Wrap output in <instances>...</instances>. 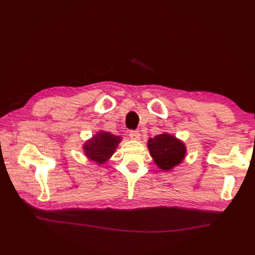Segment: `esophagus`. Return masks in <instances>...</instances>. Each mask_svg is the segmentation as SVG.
I'll use <instances>...</instances> for the list:
<instances>
[{
  "mask_svg": "<svg viewBox=\"0 0 255 255\" xmlns=\"http://www.w3.org/2000/svg\"><path fill=\"white\" fill-rule=\"evenodd\" d=\"M129 137H130L131 140L138 141V140L140 139V133H139V131H130L129 132Z\"/></svg>",
  "mask_w": 255,
  "mask_h": 255,
  "instance_id": "34e87169",
  "label": "esophagus"
}]
</instances>
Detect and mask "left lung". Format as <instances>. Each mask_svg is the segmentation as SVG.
Wrapping results in <instances>:
<instances>
[{
	"instance_id": "8db88e82",
	"label": "left lung",
	"mask_w": 255,
	"mask_h": 255,
	"mask_svg": "<svg viewBox=\"0 0 255 255\" xmlns=\"http://www.w3.org/2000/svg\"><path fill=\"white\" fill-rule=\"evenodd\" d=\"M148 149L154 163L161 171L169 172L185 159L186 145L169 132H162L148 140Z\"/></svg>"
}]
</instances>
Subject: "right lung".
<instances>
[{
	"mask_svg": "<svg viewBox=\"0 0 255 255\" xmlns=\"http://www.w3.org/2000/svg\"><path fill=\"white\" fill-rule=\"evenodd\" d=\"M122 140L123 137L121 136H116L105 130H99L89 140H86L82 150L90 161L95 162L97 165H102L112 158Z\"/></svg>",
	"mask_w": 255,
	"mask_h": 255,
	"instance_id": "add662e5",
	"label": "right lung"
}]
</instances>
